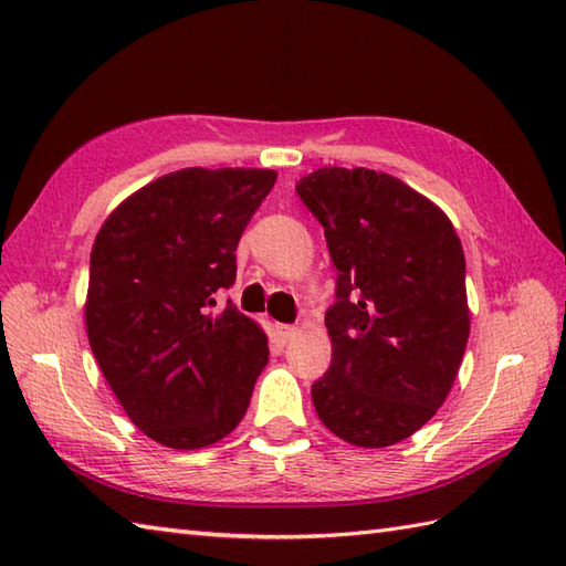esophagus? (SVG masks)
<instances>
[{
    "instance_id": "34e87169",
    "label": "esophagus",
    "mask_w": 566,
    "mask_h": 566,
    "mask_svg": "<svg viewBox=\"0 0 566 566\" xmlns=\"http://www.w3.org/2000/svg\"><path fill=\"white\" fill-rule=\"evenodd\" d=\"M274 331H276V335H280V340H282V343L292 340L294 335H296V328H294V326H286V323H276Z\"/></svg>"
}]
</instances>
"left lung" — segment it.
<instances>
[{
	"instance_id": "1",
	"label": "left lung",
	"mask_w": 566,
	"mask_h": 566,
	"mask_svg": "<svg viewBox=\"0 0 566 566\" xmlns=\"http://www.w3.org/2000/svg\"><path fill=\"white\" fill-rule=\"evenodd\" d=\"M296 195L338 270L316 413L357 448L411 438L448 399L469 338L464 252L448 216L387 172L321 167Z\"/></svg>"
}]
</instances>
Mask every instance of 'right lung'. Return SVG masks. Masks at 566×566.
Wrapping results in <instances>:
<instances>
[{
    "instance_id": "right-lung-1",
    "label": "right lung",
    "mask_w": 566,
    "mask_h": 566,
    "mask_svg": "<svg viewBox=\"0 0 566 566\" xmlns=\"http://www.w3.org/2000/svg\"><path fill=\"white\" fill-rule=\"evenodd\" d=\"M276 182L255 167H185L138 189L99 228L84 304L87 338L128 418L155 442L199 450L243 420L268 335L216 294Z\"/></svg>"
}]
</instances>
